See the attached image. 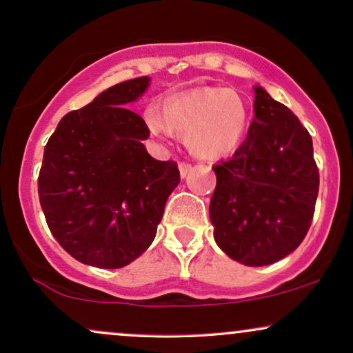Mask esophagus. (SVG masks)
I'll use <instances>...</instances> for the list:
<instances>
[{
	"label": "esophagus",
	"instance_id": "obj_1",
	"mask_svg": "<svg viewBox=\"0 0 353 353\" xmlns=\"http://www.w3.org/2000/svg\"><path fill=\"white\" fill-rule=\"evenodd\" d=\"M190 169H192V164L190 163H185V161H182L179 163V172H181V177H185L190 172Z\"/></svg>",
	"mask_w": 353,
	"mask_h": 353
}]
</instances>
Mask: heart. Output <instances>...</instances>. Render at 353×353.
<instances>
[{
	"instance_id": "obj_1",
	"label": "heart",
	"mask_w": 353,
	"mask_h": 353,
	"mask_svg": "<svg viewBox=\"0 0 353 353\" xmlns=\"http://www.w3.org/2000/svg\"><path fill=\"white\" fill-rule=\"evenodd\" d=\"M154 136L169 137L172 129L185 132L189 151L201 157H222L236 151L249 124V108L241 94L225 88H202L174 96L144 111Z\"/></svg>"
}]
</instances>
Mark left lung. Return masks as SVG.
Segmentation results:
<instances>
[{"mask_svg":"<svg viewBox=\"0 0 353 353\" xmlns=\"http://www.w3.org/2000/svg\"><path fill=\"white\" fill-rule=\"evenodd\" d=\"M254 114L234 156L214 165L209 205L217 245L234 261L261 267L294 252L307 236L319 194L312 137L299 117L254 88Z\"/></svg>","mask_w":353,"mask_h":353,"instance_id":"1","label":"left lung"}]
</instances>
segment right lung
Masks as SVG:
<instances>
[{
    "instance_id": "add662e5",
    "label": "right lung",
    "mask_w": 353,
    "mask_h": 353,
    "mask_svg": "<svg viewBox=\"0 0 353 353\" xmlns=\"http://www.w3.org/2000/svg\"><path fill=\"white\" fill-rule=\"evenodd\" d=\"M149 81H123L68 112L44 148V217L59 245L83 264L119 269L139 257L181 181L174 161L149 156L148 125L128 108Z\"/></svg>"
}]
</instances>
